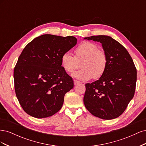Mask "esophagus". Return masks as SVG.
I'll list each match as a JSON object with an SVG mask.
<instances>
[{"label": "esophagus", "instance_id": "obj_1", "mask_svg": "<svg viewBox=\"0 0 146 146\" xmlns=\"http://www.w3.org/2000/svg\"><path fill=\"white\" fill-rule=\"evenodd\" d=\"M74 85H78V84H79L80 83V82H78V81H77V80H74Z\"/></svg>", "mask_w": 146, "mask_h": 146}]
</instances>
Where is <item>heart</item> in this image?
<instances>
[{
  "label": "heart",
  "mask_w": 146,
  "mask_h": 146,
  "mask_svg": "<svg viewBox=\"0 0 146 146\" xmlns=\"http://www.w3.org/2000/svg\"><path fill=\"white\" fill-rule=\"evenodd\" d=\"M76 56L64 52L61 57V64L66 72H72L81 63V69L72 76L82 81L89 80L92 77L98 79L104 74L108 64L105 53L99 49L96 44L83 42L75 50Z\"/></svg>",
  "instance_id": "1"
}]
</instances>
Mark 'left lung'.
<instances>
[{
    "instance_id": "8db88e82",
    "label": "left lung",
    "mask_w": 146,
    "mask_h": 146,
    "mask_svg": "<svg viewBox=\"0 0 146 146\" xmlns=\"http://www.w3.org/2000/svg\"><path fill=\"white\" fill-rule=\"evenodd\" d=\"M84 39L100 42L108 60L102 76L85 85L84 104L96 117L115 119L125 111L135 94L137 72L133 61L126 48L111 36L98 35Z\"/></svg>"
}]
</instances>
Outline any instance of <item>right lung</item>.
<instances>
[{
	"instance_id": "right-lung-1",
	"label": "right lung",
	"mask_w": 146,
	"mask_h": 146,
	"mask_svg": "<svg viewBox=\"0 0 146 146\" xmlns=\"http://www.w3.org/2000/svg\"><path fill=\"white\" fill-rule=\"evenodd\" d=\"M77 39L42 35L25 47L14 70L15 89L22 108L36 118L54 115L61 108L72 78L61 64V57L76 45Z\"/></svg>"
}]
</instances>
